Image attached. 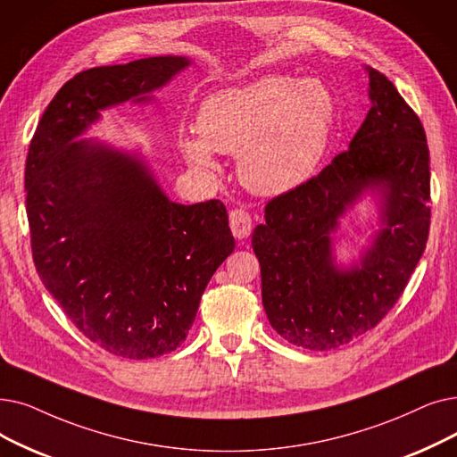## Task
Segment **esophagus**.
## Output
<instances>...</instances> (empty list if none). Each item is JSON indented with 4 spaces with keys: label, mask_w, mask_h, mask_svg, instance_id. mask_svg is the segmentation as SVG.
Listing matches in <instances>:
<instances>
[{
    "label": "esophagus",
    "mask_w": 457,
    "mask_h": 457,
    "mask_svg": "<svg viewBox=\"0 0 457 457\" xmlns=\"http://www.w3.org/2000/svg\"><path fill=\"white\" fill-rule=\"evenodd\" d=\"M229 228H231V233L235 239H246V237L250 235L252 231V218L246 211L243 209H235L229 212Z\"/></svg>",
    "instance_id": "esophagus-1"
}]
</instances>
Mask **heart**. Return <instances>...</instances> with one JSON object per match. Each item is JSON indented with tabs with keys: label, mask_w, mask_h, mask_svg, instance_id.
<instances>
[{
	"label": "heart",
	"mask_w": 457,
	"mask_h": 457,
	"mask_svg": "<svg viewBox=\"0 0 457 457\" xmlns=\"http://www.w3.org/2000/svg\"><path fill=\"white\" fill-rule=\"evenodd\" d=\"M334 125V98L320 82L263 76L207 96L197 134L181 132L187 161L218 170L214 153L237 154L241 183L260 195H280L304 185L323 161Z\"/></svg>",
	"instance_id": "obj_1"
}]
</instances>
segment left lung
I'll return each instance as SVG.
<instances>
[{"label": "left lung", "mask_w": 457, "mask_h": 457, "mask_svg": "<svg viewBox=\"0 0 457 457\" xmlns=\"http://www.w3.org/2000/svg\"><path fill=\"white\" fill-rule=\"evenodd\" d=\"M371 108L349 149L313 179L274 197L252 248L270 327L293 345L328 351L379 323L400 299L429 233L426 132L388 78L364 67ZM371 196L376 222L356 261L335 255L341 218Z\"/></svg>", "instance_id": "8db88e82"}]
</instances>
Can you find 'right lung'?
I'll use <instances>...</instances> for the list:
<instances>
[{"instance_id":"add662e5","label":"right lung","mask_w":457,"mask_h":457,"mask_svg":"<svg viewBox=\"0 0 457 457\" xmlns=\"http://www.w3.org/2000/svg\"><path fill=\"white\" fill-rule=\"evenodd\" d=\"M190 65L187 55H156L76 74L28 153L37 272L76 328L123 359H154L185 342L235 239L220 200L175 204L140 147L84 136L110 108L153 103Z\"/></svg>"}]
</instances>
